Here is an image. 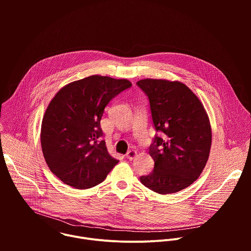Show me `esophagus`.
Listing matches in <instances>:
<instances>
[{
    "label": "esophagus",
    "instance_id": "34e87169",
    "mask_svg": "<svg viewBox=\"0 0 251 251\" xmlns=\"http://www.w3.org/2000/svg\"><path fill=\"white\" fill-rule=\"evenodd\" d=\"M136 156H137V151H135V150H129L126 154V158L130 161H132Z\"/></svg>",
    "mask_w": 251,
    "mask_h": 251
}]
</instances>
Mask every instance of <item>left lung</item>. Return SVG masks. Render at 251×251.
Here are the masks:
<instances>
[{"mask_svg":"<svg viewBox=\"0 0 251 251\" xmlns=\"http://www.w3.org/2000/svg\"><path fill=\"white\" fill-rule=\"evenodd\" d=\"M150 101L157 131L149 154L154 170L141 183L161 195L180 192L201 174L211 146L210 122L198 96L183 82L145 78L137 82Z\"/></svg>","mask_w":251,"mask_h":251,"instance_id":"obj_1","label":"left lung"}]
</instances>
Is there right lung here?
Wrapping results in <instances>:
<instances>
[{"instance_id":"obj_1","label":"right lung","mask_w":251,"mask_h":251,"mask_svg":"<svg viewBox=\"0 0 251 251\" xmlns=\"http://www.w3.org/2000/svg\"><path fill=\"white\" fill-rule=\"evenodd\" d=\"M127 79L91 75L63 86L42 122L41 144L50 170L78 190L102 183L119 162L107 151L100 120L105 106L131 87Z\"/></svg>"}]
</instances>
